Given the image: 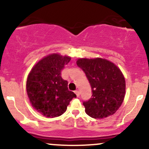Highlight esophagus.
<instances>
[{
    "label": "esophagus",
    "mask_w": 149,
    "mask_h": 149,
    "mask_svg": "<svg viewBox=\"0 0 149 149\" xmlns=\"http://www.w3.org/2000/svg\"><path fill=\"white\" fill-rule=\"evenodd\" d=\"M75 93H76V96L77 97H79L80 96V92L78 91V90H76V91H75Z\"/></svg>",
    "instance_id": "obj_1"
}]
</instances>
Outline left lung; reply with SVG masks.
I'll use <instances>...</instances> for the list:
<instances>
[{
  "label": "left lung",
  "instance_id": "1",
  "mask_svg": "<svg viewBox=\"0 0 149 149\" xmlns=\"http://www.w3.org/2000/svg\"><path fill=\"white\" fill-rule=\"evenodd\" d=\"M76 63L84 71L92 88V97L83 103L85 113L96 119L115 113L125 94V80L119 68L102 58H83Z\"/></svg>",
  "mask_w": 149,
  "mask_h": 149
}]
</instances>
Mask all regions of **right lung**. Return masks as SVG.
<instances>
[{
  "label": "right lung",
  "instance_id": "obj_1",
  "mask_svg": "<svg viewBox=\"0 0 149 149\" xmlns=\"http://www.w3.org/2000/svg\"><path fill=\"white\" fill-rule=\"evenodd\" d=\"M71 60L68 56L51 54L33 66L26 80V92L33 109L47 118L62 115L76 94L69 91L61 72Z\"/></svg>",
  "mask_w": 149,
  "mask_h": 149
}]
</instances>
